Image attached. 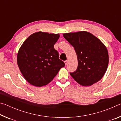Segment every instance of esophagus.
Listing matches in <instances>:
<instances>
[{
	"mask_svg": "<svg viewBox=\"0 0 121 121\" xmlns=\"http://www.w3.org/2000/svg\"><path fill=\"white\" fill-rule=\"evenodd\" d=\"M68 60L65 61V65H67V64H68Z\"/></svg>",
	"mask_w": 121,
	"mask_h": 121,
	"instance_id": "34e87169",
	"label": "esophagus"
}]
</instances>
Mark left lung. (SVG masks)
Here are the masks:
<instances>
[{"instance_id": "1", "label": "left lung", "mask_w": 121, "mask_h": 121, "mask_svg": "<svg viewBox=\"0 0 121 121\" xmlns=\"http://www.w3.org/2000/svg\"><path fill=\"white\" fill-rule=\"evenodd\" d=\"M63 36L74 48L77 56V68L70 73L71 76L85 86L99 81L105 75L109 62L105 45L93 34L85 31L65 33Z\"/></svg>"}]
</instances>
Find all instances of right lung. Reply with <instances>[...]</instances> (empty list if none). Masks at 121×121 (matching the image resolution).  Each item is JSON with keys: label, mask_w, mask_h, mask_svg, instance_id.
<instances>
[{"label": "right lung", "mask_w": 121, "mask_h": 121, "mask_svg": "<svg viewBox=\"0 0 121 121\" xmlns=\"http://www.w3.org/2000/svg\"><path fill=\"white\" fill-rule=\"evenodd\" d=\"M60 35L39 31L26 39L17 55V63L26 80L36 87H42L52 81L64 62L59 58L54 45Z\"/></svg>", "instance_id": "1"}]
</instances>
